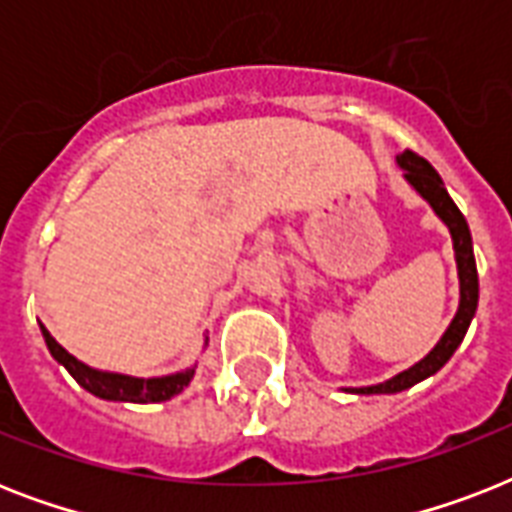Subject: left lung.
<instances>
[{
  "label": "left lung",
  "mask_w": 512,
  "mask_h": 512,
  "mask_svg": "<svg viewBox=\"0 0 512 512\" xmlns=\"http://www.w3.org/2000/svg\"><path fill=\"white\" fill-rule=\"evenodd\" d=\"M396 164L404 170L406 183L412 185L414 191L428 201L430 207H433V212L444 220V225L449 228V233H452L454 260H457V276H460V308L454 313L452 324H449V329L444 332V337L436 342V348L430 350L428 356L422 358V361H417L414 366H409L406 372L380 382V385L345 388L348 393H358V396H372V393H401V390L412 388L417 382L428 380L430 374H436L438 369L454 356V350L460 348L462 337L468 332L470 321H473L478 308V271L468 220H465V215L457 209L452 196L446 193L441 175H438L422 156H417L414 151H404L401 156H396Z\"/></svg>",
  "instance_id": "1"
}]
</instances>
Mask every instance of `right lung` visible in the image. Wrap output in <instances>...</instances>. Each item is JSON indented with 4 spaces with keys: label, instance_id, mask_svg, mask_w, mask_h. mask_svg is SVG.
<instances>
[{
    "label": "right lung",
    "instance_id": "obj_1",
    "mask_svg": "<svg viewBox=\"0 0 512 512\" xmlns=\"http://www.w3.org/2000/svg\"><path fill=\"white\" fill-rule=\"evenodd\" d=\"M39 329H42V337L44 342H47V350L52 353V358H55L58 364L66 366L68 374H71L84 390H90L92 396L106 398V401H127V404H159V401H170L172 396H177V393L193 380V372H196V366L183 369V372L164 374V377H130V374L100 372V369H92V366L82 364L79 358L71 356V353L47 332L44 324H39Z\"/></svg>",
    "mask_w": 512,
    "mask_h": 512
}]
</instances>
